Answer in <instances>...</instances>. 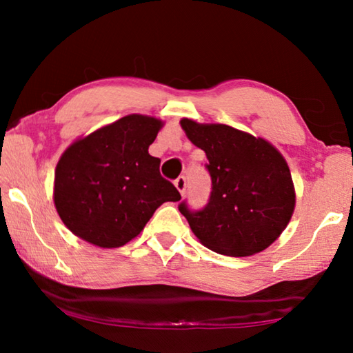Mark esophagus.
I'll return each instance as SVG.
<instances>
[{
  "mask_svg": "<svg viewBox=\"0 0 353 353\" xmlns=\"http://www.w3.org/2000/svg\"><path fill=\"white\" fill-rule=\"evenodd\" d=\"M174 185H176V188L179 190V193L183 196L185 194V190H187V179H185V176L177 177L176 181H174Z\"/></svg>",
  "mask_w": 353,
  "mask_h": 353,
  "instance_id": "1",
  "label": "esophagus"
}]
</instances>
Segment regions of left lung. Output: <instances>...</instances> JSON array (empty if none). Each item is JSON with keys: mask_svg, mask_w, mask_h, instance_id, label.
Listing matches in <instances>:
<instances>
[{"mask_svg": "<svg viewBox=\"0 0 353 353\" xmlns=\"http://www.w3.org/2000/svg\"><path fill=\"white\" fill-rule=\"evenodd\" d=\"M194 146L205 152L212 193L202 210L181 202L193 234L213 252L248 256L261 252L288 225L296 205L288 163L270 141L225 124L181 119Z\"/></svg>", "mask_w": 353, "mask_h": 353, "instance_id": "8db88e82", "label": "left lung"}]
</instances>
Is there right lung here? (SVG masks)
Returning a JSON list of instances; mask_svg holds the SVG:
<instances>
[{
  "mask_svg": "<svg viewBox=\"0 0 353 353\" xmlns=\"http://www.w3.org/2000/svg\"><path fill=\"white\" fill-rule=\"evenodd\" d=\"M163 123L128 115L76 140L54 172V205L76 236L99 248H119L140 234L163 202L181 193L160 174L148 152Z\"/></svg>",
  "mask_w": 353,
  "mask_h": 353,
  "instance_id": "add662e5",
  "label": "right lung"
}]
</instances>
